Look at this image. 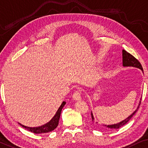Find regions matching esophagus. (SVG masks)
Instances as JSON below:
<instances>
[{"instance_id":"esophagus-1","label":"esophagus","mask_w":148,"mask_h":148,"mask_svg":"<svg viewBox=\"0 0 148 148\" xmlns=\"http://www.w3.org/2000/svg\"><path fill=\"white\" fill-rule=\"evenodd\" d=\"M72 98L75 101H79L81 99V92L80 90L75 91L74 93L72 95Z\"/></svg>"}]
</instances>
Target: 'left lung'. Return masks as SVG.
I'll list each match as a JSON object with an SVG mask.
<instances>
[{"mask_svg": "<svg viewBox=\"0 0 148 148\" xmlns=\"http://www.w3.org/2000/svg\"><path fill=\"white\" fill-rule=\"evenodd\" d=\"M122 57H123V67H134V68H139V69H140L142 72H143V68L142 66H141V64L139 63V62L137 60L136 58H134V56L132 55H131L130 53L127 52L125 50H124V49H123L122 51ZM141 100L139 101V105L137 106V109L135 110L134 111V113H132L131 115L127 116L126 119H125L124 120L121 121H120L119 123H115V124H112V125H105V124H102L101 125V127L103 129H105V130H117V129L121 127L123 125H125L129 121H130L131 119L133 116H134L135 114L137 111V109H138V108L139 107V105H140L141 104ZM91 116H92V123H95V118H94V116H93V114H92V112H91ZM96 123H98V122ZM101 127V126H100Z\"/></svg>", "mask_w": 148, "mask_h": 148, "instance_id": "1", "label": "left lung"}]
</instances>
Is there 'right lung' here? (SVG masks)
<instances>
[{"instance_id": "1", "label": "right lung", "mask_w": 148, "mask_h": 148, "mask_svg": "<svg viewBox=\"0 0 148 148\" xmlns=\"http://www.w3.org/2000/svg\"><path fill=\"white\" fill-rule=\"evenodd\" d=\"M66 101L62 102V105H60L59 109H58V111H56V113L55 114L52 119L44 125L38 127H27L25 125H23L20 123H18L21 126H22L23 127L26 129L29 132L34 133L35 134H46V133H49L50 132H52L53 130L57 127L59 123V120L60 118V115H61V112L62 110V108L64 107V105H66Z\"/></svg>"}]
</instances>
